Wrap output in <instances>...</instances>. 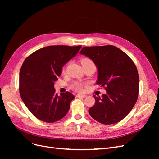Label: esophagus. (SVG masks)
Listing matches in <instances>:
<instances>
[{"mask_svg": "<svg viewBox=\"0 0 159 159\" xmlns=\"http://www.w3.org/2000/svg\"><path fill=\"white\" fill-rule=\"evenodd\" d=\"M86 95H82V94H78L76 95V97H78V98H85L86 97Z\"/></svg>", "mask_w": 159, "mask_h": 159, "instance_id": "obj_1", "label": "esophagus"}]
</instances>
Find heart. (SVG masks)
Returning <instances> with one entry per match:
<instances>
[{
	"label": "heart",
	"mask_w": 159,
	"mask_h": 159,
	"mask_svg": "<svg viewBox=\"0 0 159 159\" xmlns=\"http://www.w3.org/2000/svg\"><path fill=\"white\" fill-rule=\"evenodd\" d=\"M81 63L83 66L85 64L92 63V61L89 58H88V57H85V58H83L81 60ZM71 88L75 91H78V92H82L84 91V84L81 82L76 81V82H74L71 85Z\"/></svg>",
	"instance_id": "b5f03b06"
}]
</instances>
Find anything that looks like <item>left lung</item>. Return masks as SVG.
I'll use <instances>...</instances> for the list:
<instances>
[{
  "label": "left lung",
  "mask_w": 159,
  "mask_h": 159,
  "mask_svg": "<svg viewBox=\"0 0 159 159\" xmlns=\"http://www.w3.org/2000/svg\"><path fill=\"white\" fill-rule=\"evenodd\" d=\"M80 54L88 57L98 68L96 84L106 94L95 95V103L89 109L91 117L105 125L119 122L130 113L138 98L139 79L134 62L114 46L84 47Z\"/></svg>",
  "instance_id": "left-lung-1"
}]
</instances>
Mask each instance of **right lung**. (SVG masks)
<instances>
[{
    "instance_id": "1",
    "label": "right lung",
    "mask_w": 159,
    "mask_h": 159,
    "mask_svg": "<svg viewBox=\"0 0 159 159\" xmlns=\"http://www.w3.org/2000/svg\"><path fill=\"white\" fill-rule=\"evenodd\" d=\"M81 48L50 46L32 53L24 61L19 75L20 97L33 115L42 121L54 123L68 112L74 95L56 93L54 82L63 67Z\"/></svg>"
}]
</instances>
